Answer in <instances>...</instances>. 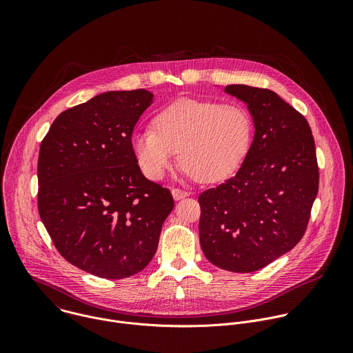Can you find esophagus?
Returning <instances> with one entry per match:
<instances>
[{
	"mask_svg": "<svg viewBox=\"0 0 353 353\" xmlns=\"http://www.w3.org/2000/svg\"><path fill=\"white\" fill-rule=\"evenodd\" d=\"M172 194H173V198H174L176 201L183 199V198H185V196L190 195V192L183 191V190H179V188H172Z\"/></svg>",
	"mask_w": 353,
	"mask_h": 353,
	"instance_id": "obj_1",
	"label": "esophagus"
}]
</instances>
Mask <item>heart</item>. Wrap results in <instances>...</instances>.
<instances>
[{
    "label": "heart",
    "mask_w": 353,
    "mask_h": 353,
    "mask_svg": "<svg viewBox=\"0 0 353 353\" xmlns=\"http://www.w3.org/2000/svg\"><path fill=\"white\" fill-rule=\"evenodd\" d=\"M152 128L130 138L135 162L152 181L173 169L177 150L188 176L221 181L236 170L251 137L250 116L240 105L211 100H177L154 117Z\"/></svg>",
    "instance_id": "b5f03b06"
}]
</instances>
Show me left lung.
<instances>
[{
	"label": "left lung",
	"mask_w": 353,
	"mask_h": 353,
	"mask_svg": "<svg viewBox=\"0 0 353 353\" xmlns=\"http://www.w3.org/2000/svg\"><path fill=\"white\" fill-rule=\"evenodd\" d=\"M247 105L254 138L236 173L198 196L204 256L232 272L259 271L303 237L319 192L307 120L270 89L228 85Z\"/></svg>",
	"instance_id": "obj_1"
}]
</instances>
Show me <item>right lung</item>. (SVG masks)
<instances>
[{"mask_svg":"<svg viewBox=\"0 0 353 353\" xmlns=\"http://www.w3.org/2000/svg\"><path fill=\"white\" fill-rule=\"evenodd\" d=\"M152 103L145 89L100 93L63 112L40 143V219L59 253L99 278L142 271L174 207L170 191L142 174L130 145Z\"/></svg>","mask_w":353,"mask_h":353,"instance_id":"add662e5","label":"right lung"}]
</instances>
